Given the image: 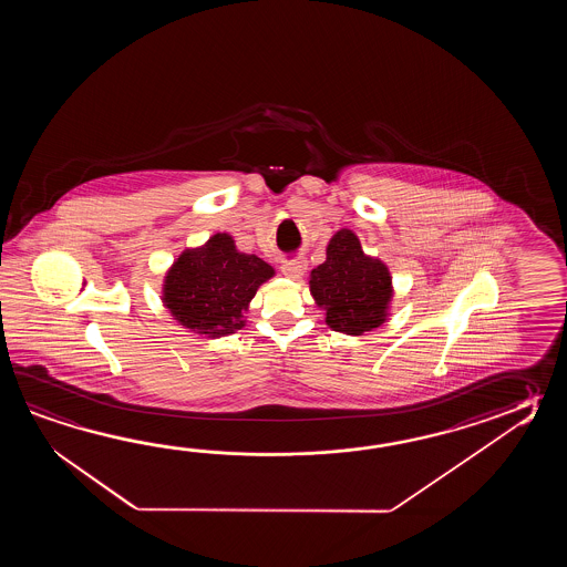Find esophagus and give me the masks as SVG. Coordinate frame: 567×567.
I'll return each mask as SVG.
<instances>
[{
    "instance_id": "esophagus-1",
    "label": "esophagus",
    "mask_w": 567,
    "mask_h": 567,
    "mask_svg": "<svg viewBox=\"0 0 567 567\" xmlns=\"http://www.w3.org/2000/svg\"><path fill=\"white\" fill-rule=\"evenodd\" d=\"M306 259H293V261H286L284 266H281V274L289 279H300L303 274H306Z\"/></svg>"
}]
</instances>
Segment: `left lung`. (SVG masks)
Instances as JSON below:
<instances>
[{"label":"left lung","instance_id":"left-lung-1","mask_svg":"<svg viewBox=\"0 0 567 567\" xmlns=\"http://www.w3.org/2000/svg\"><path fill=\"white\" fill-rule=\"evenodd\" d=\"M310 293L334 332L361 337L385 322L393 300L389 267L362 251L359 237L340 229L326 245V261L310 274Z\"/></svg>","mask_w":567,"mask_h":567}]
</instances>
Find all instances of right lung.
I'll use <instances>...</instances> for the list:
<instances>
[{
  "mask_svg": "<svg viewBox=\"0 0 567 567\" xmlns=\"http://www.w3.org/2000/svg\"><path fill=\"white\" fill-rule=\"evenodd\" d=\"M276 269L257 255L241 254L229 233L184 249L162 284V303L178 324L198 337H229L241 330L259 286Z\"/></svg>",
  "mask_w": 567,
  "mask_h": 567,
  "instance_id": "add662e5",
  "label": "right lung"
}]
</instances>
